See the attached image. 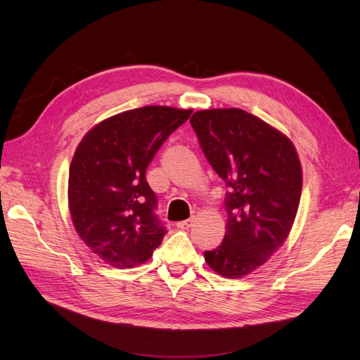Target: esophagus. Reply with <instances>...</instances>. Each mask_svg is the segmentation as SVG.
Masks as SVG:
<instances>
[{
    "label": "esophagus",
    "instance_id": "1",
    "mask_svg": "<svg viewBox=\"0 0 360 360\" xmlns=\"http://www.w3.org/2000/svg\"><path fill=\"white\" fill-rule=\"evenodd\" d=\"M193 223H194V219H185V221H179L176 226H178V229H181V230H188L191 226H193Z\"/></svg>",
    "mask_w": 360,
    "mask_h": 360
}]
</instances>
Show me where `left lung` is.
<instances>
[{
    "instance_id": "1",
    "label": "left lung",
    "mask_w": 360,
    "mask_h": 360,
    "mask_svg": "<svg viewBox=\"0 0 360 360\" xmlns=\"http://www.w3.org/2000/svg\"><path fill=\"white\" fill-rule=\"evenodd\" d=\"M190 122L229 188L224 240L205 251V262L218 275L242 278L288 238L302 193L300 160L284 133L242 109L199 110Z\"/></svg>"
}]
</instances>
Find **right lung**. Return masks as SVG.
I'll use <instances>...</instances> for the list:
<instances>
[{
  "label": "right lung",
  "instance_id": "obj_1",
  "mask_svg": "<svg viewBox=\"0 0 360 360\" xmlns=\"http://www.w3.org/2000/svg\"><path fill=\"white\" fill-rule=\"evenodd\" d=\"M191 109L145 106L96 124L68 170V210L79 238L98 259L129 269L153 257L166 235L146 167Z\"/></svg>",
  "mask_w": 360,
  "mask_h": 360
}]
</instances>
